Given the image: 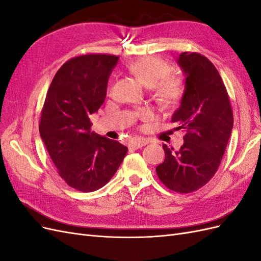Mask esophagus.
Wrapping results in <instances>:
<instances>
[{"label":"esophagus","instance_id":"obj_1","mask_svg":"<svg viewBox=\"0 0 261 261\" xmlns=\"http://www.w3.org/2000/svg\"><path fill=\"white\" fill-rule=\"evenodd\" d=\"M148 144H149V141H147L145 139H138V140L133 141V143L129 145V147L133 149H139V148H143L144 146H146Z\"/></svg>","mask_w":261,"mask_h":261}]
</instances>
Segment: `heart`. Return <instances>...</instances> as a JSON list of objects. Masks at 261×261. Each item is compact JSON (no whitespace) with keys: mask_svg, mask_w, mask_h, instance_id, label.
<instances>
[{"mask_svg":"<svg viewBox=\"0 0 261 261\" xmlns=\"http://www.w3.org/2000/svg\"><path fill=\"white\" fill-rule=\"evenodd\" d=\"M128 69L144 86L151 88L158 84V96L165 103H172L179 98L181 83L177 78H167L171 73V66L162 59L139 58L129 63Z\"/></svg>","mask_w":261,"mask_h":261,"instance_id":"heart-1","label":"heart"}]
</instances>
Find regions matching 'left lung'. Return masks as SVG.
<instances>
[{"label": "left lung", "instance_id": "left-lung-1", "mask_svg": "<svg viewBox=\"0 0 261 261\" xmlns=\"http://www.w3.org/2000/svg\"><path fill=\"white\" fill-rule=\"evenodd\" d=\"M177 64L185 86L172 122L184 129V144L177 151L163 145L165 160L155 171L168 188L186 194L215 175L231 137L233 113L222 78L207 58L183 52Z\"/></svg>", "mask_w": 261, "mask_h": 261}]
</instances>
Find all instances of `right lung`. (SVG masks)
Returning a JSON list of instances; mask_svg holds the SVG:
<instances>
[{"instance_id": "add662e5", "label": "right lung", "mask_w": 261, "mask_h": 261, "mask_svg": "<svg viewBox=\"0 0 261 261\" xmlns=\"http://www.w3.org/2000/svg\"><path fill=\"white\" fill-rule=\"evenodd\" d=\"M118 57L88 54L67 61L46 93L39 125L41 139L60 176L89 193L103 187L120 167L127 147L91 132L89 115L107 96Z\"/></svg>"}]
</instances>
